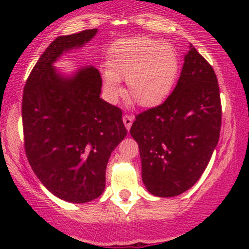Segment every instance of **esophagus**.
<instances>
[{"label": "esophagus", "mask_w": 249, "mask_h": 249, "mask_svg": "<svg viewBox=\"0 0 249 249\" xmlns=\"http://www.w3.org/2000/svg\"><path fill=\"white\" fill-rule=\"evenodd\" d=\"M123 123H124L125 127H126L127 130H130L132 123H134V117H132V115H130V114H125L124 117H123Z\"/></svg>", "instance_id": "esophagus-1"}]
</instances>
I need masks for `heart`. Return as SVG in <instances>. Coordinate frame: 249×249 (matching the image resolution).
<instances>
[{
    "label": "heart",
    "instance_id": "b5f03b06",
    "mask_svg": "<svg viewBox=\"0 0 249 249\" xmlns=\"http://www.w3.org/2000/svg\"><path fill=\"white\" fill-rule=\"evenodd\" d=\"M107 69L102 72L110 96L120 92L126 79L127 95L140 107H155L171 94L179 73V57L171 44L148 36L113 42L107 50Z\"/></svg>",
    "mask_w": 249,
    "mask_h": 249
}]
</instances>
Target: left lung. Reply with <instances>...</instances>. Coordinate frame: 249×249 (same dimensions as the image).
<instances>
[{"label":"left lung","instance_id":"left-lung-1","mask_svg":"<svg viewBox=\"0 0 249 249\" xmlns=\"http://www.w3.org/2000/svg\"><path fill=\"white\" fill-rule=\"evenodd\" d=\"M172 94L136 115L130 134L139 143L142 180L155 196L187 192L201 177L217 147L222 104L217 76L190 44Z\"/></svg>","mask_w":249,"mask_h":249}]
</instances>
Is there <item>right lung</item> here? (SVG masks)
Returning <instances> with one entry per match:
<instances>
[{
  "label": "right lung",
  "instance_id": "obj_1",
  "mask_svg": "<svg viewBox=\"0 0 249 249\" xmlns=\"http://www.w3.org/2000/svg\"><path fill=\"white\" fill-rule=\"evenodd\" d=\"M97 30L60 36L41 55L22 94L24 147L32 170L59 199L84 203L106 187L113 149L126 136L122 109L100 99L101 74L92 66L62 77L53 64L84 46Z\"/></svg>",
  "mask_w": 249,
  "mask_h": 249
}]
</instances>
